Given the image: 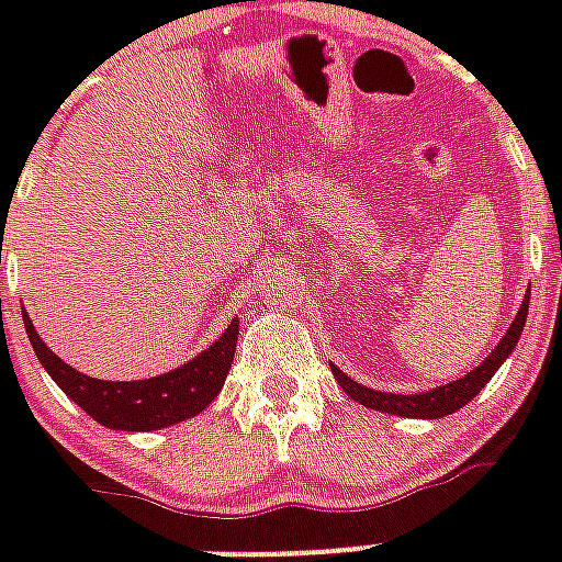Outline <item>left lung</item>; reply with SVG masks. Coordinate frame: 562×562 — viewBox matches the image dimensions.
<instances>
[{
  "mask_svg": "<svg viewBox=\"0 0 562 562\" xmlns=\"http://www.w3.org/2000/svg\"><path fill=\"white\" fill-rule=\"evenodd\" d=\"M528 300H531V289L525 294L522 306L516 312V317L507 326L505 338L498 341V347L490 352L487 359L481 361L479 368L470 370L461 379H454V382H446L440 387H431L426 393H387V391H373V387H364V384L352 382L350 375L344 373L341 368H335L329 364L338 379V384L344 387V393L350 396V400L361 402L364 408L382 411V414H393V417H414V419H437L446 417V414H454L458 408H463L467 402L475 400L481 393V387L493 379L502 364L507 361V356L514 352V347L519 344V335L525 329V317H528Z\"/></svg>",
  "mask_w": 562,
  "mask_h": 562,
  "instance_id": "left-lung-1",
  "label": "left lung"
}]
</instances>
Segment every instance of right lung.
<instances>
[{"instance_id":"obj_1","label":"right lung","mask_w":562,"mask_h":562,"mask_svg":"<svg viewBox=\"0 0 562 562\" xmlns=\"http://www.w3.org/2000/svg\"><path fill=\"white\" fill-rule=\"evenodd\" d=\"M29 341L37 352L40 364L57 382V387L90 414L95 423L113 428V431H157V428L175 426L183 419L201 414L229 373L238 341V317L187 364L169 370V373L139 379V382H108L78 373L64 359H57L46 344L40 341L37 329L31 324L29 312H22Z\"/></svg>"}]
</instances>
